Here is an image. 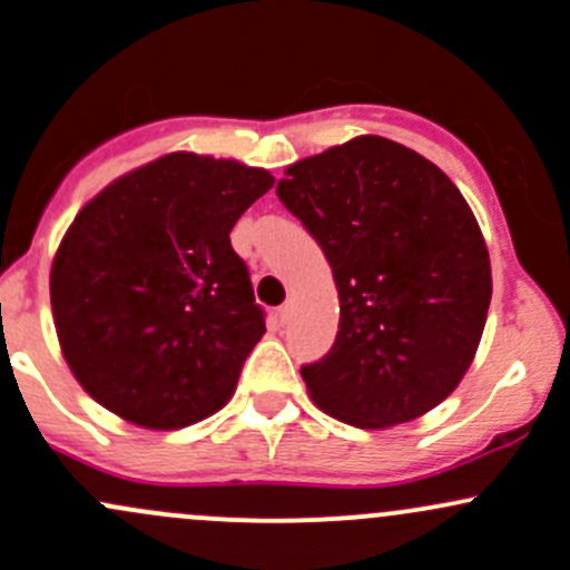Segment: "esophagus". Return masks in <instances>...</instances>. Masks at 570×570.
Returning a JSON list of instances; mask_svg holds the SVG:
<instances>
[{
    "label": "esophagus",
    "mask_w": 570,
    "mask_h": 570,
    "mask_svg": "<svg viewBox=\"0 0 570 570\" xmlns=\"http://www.w3.org/2000/svg\"><path fill=\"white\" fill-rule=\"evenodd\" d=\"M289 320H292V303H284L278 308V322H281V325H286Z\"/></svg>",
    "instance_id": "obj_1"
}]
</instances>
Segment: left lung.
Instances as JSON below:
<instances>
[{
  "instance_id": "8db88e82",
  "label": "left lung",
  "mask_w": 570,
  "mask_h": 570,
  "mask_svg": "<svg viewBox=\"0 0 570 570\" xmlns=\"http://www.w3.org/2000/svg\"><path fill=\"white\" fill-rule=\"evenodd\" d=\"M281 205L333 267L338 333L301 368L320 410L385 429L434 410L475 357L491 265L464 196L431 160L382 136L289 166Z\"/></svg>"
}]
</instances>
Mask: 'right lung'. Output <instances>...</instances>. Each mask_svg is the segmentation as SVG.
<instances>
[{
  "instance_id": "add662e5",
  "label": "right lung",
  "mask_w": 570,
  "mask_h": 570,
  "mask_svg": "<svg viewBox=\"0 0 570 570\" xmlns=\"http://www.w3.org/2000/svg\"><path fill=\"white\" fill-rule=\"evenodd\" d=\"M273 188L265 169L171 153L100 190L51 265L62 355L114 415L183 429L235 393L265 333L229 232Z\"/></svg>"
}]
</instances>
